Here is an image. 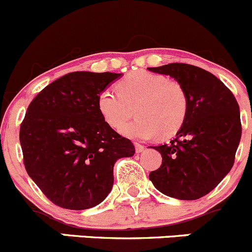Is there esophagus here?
<instances>
[{
    "instance_id": "obj_1",
    "label": "esophagus",
    "mask_w": 252,
    "mask_h": 252,
    "mask_svg": "<svg viewBox=\"0 0 252 252\" xmlns=\"http://www.w3.org/2000/svg\"><path fill=\"white\" fill-rule=\"evenodd\" d=\"M134 146H135V151H136V153H141V151H144V149H145V146L141 145V144H139V143L134 144Z\"/></svg>"
}]
</instances>
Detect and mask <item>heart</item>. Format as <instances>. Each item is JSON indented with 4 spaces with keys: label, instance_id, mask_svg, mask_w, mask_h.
Returning <instances> with one entry per match:
<instances>
[{
    "label": "heart",
    "instance_id": "1",
    "mask_svg": "<svg viewBox=\"0 0 252 252\" xmlns=\"http://www.w3.org/2000/svg\"><path fill=\"white\" fill-rule=\"evenodd\" d=\"M117 92L104 90L97 106L111 128L120 129L135 111L138 116L121 133L133 139L168 138L177 133L188 113V96L176 80L155 72L139 70L117 84Z\"/></svg>",
    "mask_w": 252,
    "mask_h": 252
}]
</instances>
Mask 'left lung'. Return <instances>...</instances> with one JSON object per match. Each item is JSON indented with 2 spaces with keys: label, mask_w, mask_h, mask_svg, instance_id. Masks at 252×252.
<instances>
[{
  "label": "left lung",
  "mask_w": 252,
  "mask_h": 252,
  "mask_svg": "<svg viewBox=\"0 0 252 252\" xmlns=\"http://www.w3.org/2000/svg\"><path fill=\"white\" fill-rule=\"evenodd\" d=\"M185 87L188 113L168 144L155 146L162 163L149 178L161 193L183 201L208 194L231 170L241 138L239 104L211 72L188 64L149 67Z\"/></svg>",
  "instance_id": "left-lung-1"
}]
</instances>
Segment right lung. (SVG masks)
<instances>
[{
    "label": "right lung",
    "instance_id": "add662e5",
    "mask_svg": "<svg viewBox=\"0 0 252 252\" xmlns=\"http://www.w3.org/2000/svg\"><path fill=\"white\" fill-rule=\"evenodd\" d=\"M122 74L76 71L41 90L21 124L19 141L29 177L46 198L82 211L104 201L113 187V166L135 153L97 106L99 94Z\"/></svg>",
    "mask_w": 252,
    "mask_h": 252
}]
</instances>
